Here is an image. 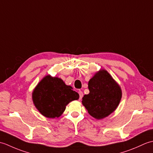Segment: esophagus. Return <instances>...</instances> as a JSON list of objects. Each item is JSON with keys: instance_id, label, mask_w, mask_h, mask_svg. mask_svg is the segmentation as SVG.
<instances>
[{"instance_id": "34e87169", "label": "esophagus", "mask_w": 153, "mask_h": 153, "mask_svg": "<svg viewBox=\"0 0 153 153\" xmlns=\"http://www.w3.org/2000/svg\"><path fill=\"white\" fill-rule=\"evenodd\" d=\"M78 93H79V99H82V97H83V92L82 91H78Z\"/></svg>"}]
</instances>
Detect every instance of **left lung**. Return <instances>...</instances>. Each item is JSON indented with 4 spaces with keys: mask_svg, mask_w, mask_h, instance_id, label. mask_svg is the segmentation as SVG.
<instances>
[{
    "mask_svg": "<svg viewBox=\"0 0 153 153\" xmlns=\"http://www.w3.org/2000/svg\"><path fill=\"white\" fill-rule=\"evenodd\" d=\"M89 93L82 98V105L97 120L108 116L118 108L122 92L119 84L108 71L100 69L88 83Z\"/></svg>",
    "mask_w": 153,
    "mask_h": 153,
    "instance_id": "8db88e82",
    "label": "left lung"
}]
</instances>
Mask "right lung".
<instances>
[{
	"mask_svg": "<svg viewBox=\"0 0 153 153\" xmlns=\"http://www.w3.org/2000/svg\"><path fill=\"white\" fill-rule=\"evenodd\" d=\"M79 95L58 77L47 75L38 83L32 92L35 106L48 118L60 117L70 102L78 100Z\"/></svg>",
	"mask_w": 153,
	"mask_h": 153,
	"instance_id": "1",
	"label": "right lung"
}]
</instances>
